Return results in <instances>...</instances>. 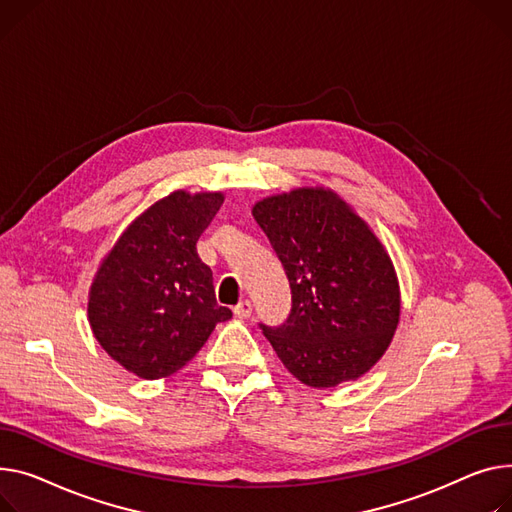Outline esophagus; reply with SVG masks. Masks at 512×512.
<instances>
[{"label": "esophagus", "instance_id": "34e87169", "mask_svg": "<svg viewBox=\"0 0 512 512\" xmlns=\"http://www.w3.org/2000/svg\"><path fill=\"white\" fill-rule=\"evenodd\" d=\"M251 313H253L251 300H241V302H238V304L234 306V315H236L238 319H247V317H251Z\"/></svg>", "mask_w": 512, "mask_h": 512}]
</instances>
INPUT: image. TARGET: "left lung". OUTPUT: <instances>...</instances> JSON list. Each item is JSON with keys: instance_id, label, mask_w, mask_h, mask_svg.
Wrapping results in <instances>:
<instances>
[{"instance_id": "8db88e82", "label": "left lung", "mask_w": 512, "mask_h": 512, "mask_svg": "<svg viewBox=\"0 0 512 512\" xmlns=\"http://www.w3.org/2000/svg\"><path fill=\"white\" fill-rule=\"evenodd\" d=\"M290 282L280 327L259 323L278 358L309 387L362 377L399 321L395 269L379 238L325 189H296L253 208Z\"/></svg>"}]
</instances>
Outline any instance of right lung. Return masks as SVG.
<instances>
[{
  "label": "right lung",
  "instance_id": "1",
  "mask_svg": "<svg viewBox=\"0 0 512 512\" xmlns=\"http://www.w3.org/2000/svg\"><path fill=\"white\" fill-rule=\"evenodd\" d=\"M222 201V193H170L131 222L98 269L90 327L107 354L142 379L183 368L216 323L232 317L216 302L212 269L197 255Z\"/></svg>",
  "mask_w": 512,
  "mask_h": 512
}]
</instances>
